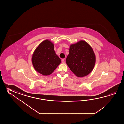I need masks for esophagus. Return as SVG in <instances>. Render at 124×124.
Wrapping results in <instances>:
<instances>
[{
  "mask_svg": "<svg viewBox=\"0 0 124 124\" xmlns=\"http://www.w3.org/2000/svg\"><path fill=\"white\" fill-rule=\"evenodd\" d=\"M62 63H65V60H64V59H62Z\"/></svg>",
  "mask_w": 124,
  "mask_h": 124,
  "instance_id": "1",
  "label": "esophagus"
}]
</instances>
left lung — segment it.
<instances>
[{
	"label": "left lung",
	"mask_w": 124,
	"mask_h": 124,
	"mask_svg": "<svg viewBox=\"0 0 124 124\" xmlns=\"http://www.w3.org/2000/svg\"><path fill=\"white\" fill-rule=\"evenodd\" d=\"M95 62V53L87 42L81 40L70 45L66 63L76 76H87L92 71Z\"/></svg>",
	"instance_id": "1"
}]
</instances>
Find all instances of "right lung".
I'll return each instance as SVG.
<instances>
[{"mask_svg":"<svg viewBox=\"0 0 124 124\" xmlns=\"http://www.w3.org/2000/svg\"><path fill=\"white\" fill-rule=\"evenodd\" d=\"M61 62L60 58L56 54L54 44L48 39L43 41L37 46L32 57L35 70L44 76L52 74Z\"/></svg>","mask_w":124,"mask_h":124,"instance_id":"right-lung-1","label":"right lung"}]
</instances>
